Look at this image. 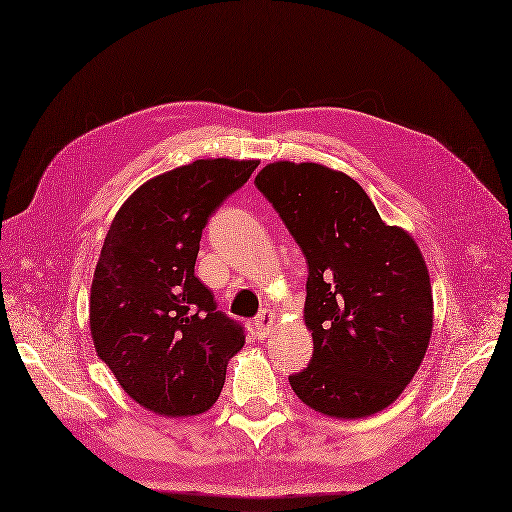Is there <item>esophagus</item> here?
I'll return each mask as SVG.
<instances>
[{
	"mask_svg": "<svg viewBox=\"0 0 512 512\" xmlns=\"http://www.w3.org/2000/svg\"><path fill=\"white\" fill-rule=\"evenodd\" d=\"M274 325H276V314L272 310H261L259 316L255 318V329L261 337H268Z\"/></svg>",
	"mask_w": 512,
	"mask_h": 512,
	"instance_id": "1",
	"label": "esophagus"
}]
</instances>
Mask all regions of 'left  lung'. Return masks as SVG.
I'll return each mask as SVG.
<instances>
[{
  "instance_id": "8db88e82",
  "label": "left lung",
  "mask_w": 512,
  "mask_h": 512,
  "mask_svg": "<svg viewBox=\"0 0 512 512\" xmlns=\"http://www.w3.org/2000/svg\"><path fill=\"white\" fill-rule=\"evenodd\" d=\"M308 263L310 365L289 375L301 403L339 420L386 409L418 373L432 287L413 236L388 225L365 189L325 164L280 160L255 177Z\"/></svg>"
}]
</instances>
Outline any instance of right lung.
<instances>
[{
    "label": "right lung",
    "instance_id": "right-lung-1",
    "mask_svg": "<svg viewBox=\"0 0 512 512\" xmlns=\"http://www.w3.org/2000/svg\"><path fill=\"white\" fill-rule=\"evenodd\" d=\"M259 160L206 158L145 181L120 206L90 287V335L132 401L189 418L219 399L244 331L194 274L202 230Z\"/></svg>",
    "mask_w": 512,
    "mask_h": 512
}]
</instances>
